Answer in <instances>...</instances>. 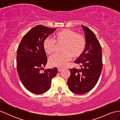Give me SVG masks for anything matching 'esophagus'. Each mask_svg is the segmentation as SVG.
<instances>
[{
	"instance_id": "34e87169",
	"label": "esophagus",
	"mask_w": 120,
	"mask_h": 120,
	"mask_svg": "<svg viewBox=\"0 0 120 120\" xmlns=\"http://www.w3.org/2000/svg\"><path fill=\"white\" fill-rule=\"evenodd\" d=\"M57 70H58V71L60 72V71H62V68H57Z\"/></svg>"
}]
</instances>
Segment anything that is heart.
Instances as JSON below:
<instances>
[{"instance_id": "heart-1", "label": "heart", "mask_w": 120, "mask_h": 120, "mask_svg": "<svg viewBox=\"0 0 120 120\" xmlns=\"http://www.w3.org/2000/svg\"><path fill=\"white\" fill-rule=\"evenodd\" d=\"M54 38V41L47 38L43 42V49L49 55L54 52L55 42L57 44H63L61 49L63 52L54 54L49 58V64L52 67H64L71 60L72 56L79 57L85 49L86 41L85 37L70 29H64L57 32Z\"/></svg>"}]
</instances>
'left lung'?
I'll use <instances>...</instances> for the list:
<instances>
[{
  "label": "left lung",
  "instance_id": "8db88e82",
  "mask_svg": "<svg viewBox=\"0 0 120 120\" xmlns=\"http://www.w3.org/2000/svg\"><path fill=\"white\" fill-rule=\"evenodd\" d=\"M86 46L84 52L75 63L80 64L81 68L69 69L71 75L68 80V88L78 95L85 94L94 88L98 82L102 70L101 47L95 34L84 25Z\"/></svg>",
  "mask_w": 120,
  "mask_h": 120
}]
</instances>
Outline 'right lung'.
Masks as SVG:
<instances>
[{
    "mask_svg": "<svg viewBox=\"0 0 120 120\" xmlns=\"http://www.w3.org/2000/svg\"><path fill=\"white\" fill-rule=\"evenodd\" d=\"M56 29L38 25L24 35L18 47V74L24 86L32 93L39 95L48 91L52 79L58 72L56 68L41 72L47 63L43 42Z\"/></svg>",
    "mask_w": 120,
    "mask_h": 120,
    "instance_id": "obj_1",
    "label": "right lung"
}]
</instances>
